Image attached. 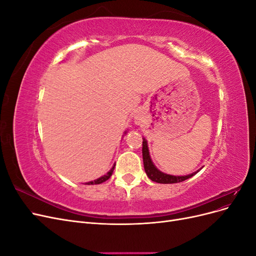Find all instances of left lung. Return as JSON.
I'll list each match as a JSON object with an SVG mask.
<instances>
[{
	"mask_svg": "<svg viewBox=\"0 0 256 256\" xmlns=\"http://www.w3.org/2000/svg\"><path fill=\"white\" fill-rule=\"evenodd\" d=\"M142 154H143V164H144V170L146 175L150 177V180L152 182H156L159 184H176V182H184L188 178L192 177L193 175H196L198 172H200V170H198L196 172H193L191 174L184 175V176H175V175H170L166 173L161 172L160 170L156 168V166L154 164V162L150 158V150H148V145H147V141L145 140V138H143V144H142Z\"/></svg>",
	"mask_w": 256,
	"mask_h": 256,
	"instance_id": "8db88e82",
	"label": "left lung"
}]
</instances>
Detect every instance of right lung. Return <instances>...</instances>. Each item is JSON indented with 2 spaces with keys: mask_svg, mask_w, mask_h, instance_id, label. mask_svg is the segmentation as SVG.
Masks as SVG:
<instances>
[{
  "mask_svg": "<svg viewBox=\"0 0 256 256\" xmlns=\"http://www.w3.org/2000/svg\"><path fill=\"white\" fill-rule=\"evenodd\" d=\"M124 134H127V131H125V132H124ZM114 168H115V164H113V166L111 168L110 171L108 172L106 174H104V176L97 178V180H92V182H85L84 184H102V182H104L108 180H109V178L111 177V175H112V173H113V171H114Z\"/></svg>",
  "mask_w": 256,
  "mask_h": 256,
  "instance_id": "obj_1",
  "label": "right lung"
}]
</instances>
